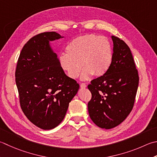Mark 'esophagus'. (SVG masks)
<instances>
[{
    "mask_svg": "<svg viewBox=\"0 0 157 157\" xmlns=\"http://www.w3.org/2000/svg\"><path fill=\"white\" fill-rule=\"evenodd\" d=\"M80 86L82 88H86L87 86H86V84H84V83H82V84H80Z\"/></svg>",
    "mask_w": 157,
    "mask_h": 157,
    "instance_id": "1",
    "label": "esophagus"
}]
</instances>
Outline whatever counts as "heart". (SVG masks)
Here are the masks:
<instances>
[{"instance_id":"obj_1","label":"heart","mask_w":157,"mask_h":157,"mask_svg":"<svg viewBox=\"0 0 157 157\" xmlns=\"http://www.w3.org/2000/svg\"><path fill=\"white\" fill-rule=\"evenodd\" d=\"M67 54L59 56V64L71 79H76L83 69L81 79L105 74L112 61V46L105 36L86 34L73 39L66 47ZM81 66H80V65Z\"/></svg>"}]
</instances>
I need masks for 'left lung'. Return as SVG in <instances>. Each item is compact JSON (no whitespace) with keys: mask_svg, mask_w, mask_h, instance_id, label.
<instances>
[{"mask_svg":"<svg viewBox=\"0 0 157 157\" xmlns=\"http://www.w3.org/2000/svg\"><path fill=\"white\" fill-rule=\"evenodd\" d=\"M112 39L113 48L109 69L88 86L92 94L88 103L89 116L95 124L105 129L119 125L129 114L139 84L130 48L117 36H112Z\"/></svg>","mask_w":157,"mask_h":157,"instance_id":"left-lung-1","label":"left lung"}]
</instances>
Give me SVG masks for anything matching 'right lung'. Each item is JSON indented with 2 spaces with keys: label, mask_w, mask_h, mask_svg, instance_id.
<instances>
[{
  "label": "right lung",
  "mask_w": 157,
  "mask_h": 157,
  "mask_svg": "<svg viewBox=\"0 0 157 157\" xmlns=\"http://www.w3.org/2000/svg\"><path fill=\"white\" fill-rule=\"evenodd\" d=\"M56 32L34 36L21 50L15 70L21 108L29 121L44 130L63 121L79 85L61 69L50 41L63 38Z\"/></svg>",
  "instance_id": "1"
}]
</instances>
